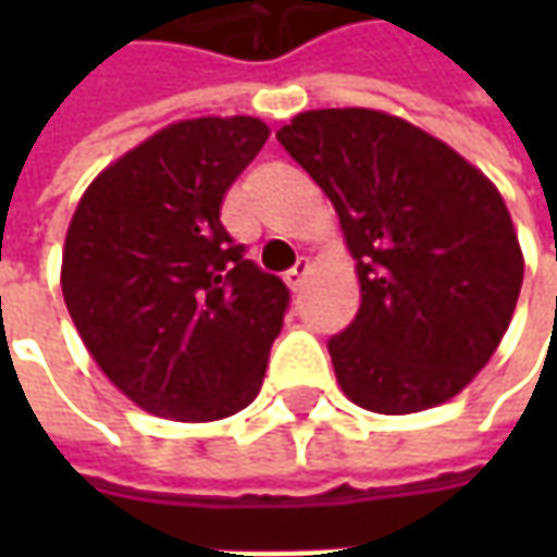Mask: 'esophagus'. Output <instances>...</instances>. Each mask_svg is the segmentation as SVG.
<instances>
[{"mask_svg":"<svg viewBox=\"0 0 557 557\" xmlns=\"http://www.w3.org/2000/svg\"><path fill=\"white\" fill-rule=\"evenodd\" d=\"M312 263L307 260V257H300L297 263H294V269H290L288 275H285V282H288L290 290H300L304 288V282H307V275H310Z\"/></svg>","mask_w":557,"mask_h":557,"instance_id":"obj_1","label":"esophagus"}]
</instances>
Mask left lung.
<instances>
[{"mask_svg":"<svg viewBox=\"0 0 557 557\" xmlns=\"http://www.w3.org/2000/svg\"><path fill=\"white\" fill-rule=\"evenodd\" d=\"M356 260L359 312L329 341L341 391L377 416L459 396L508 332L524 253L499 188L437 136L372 108L278 129Z\"/></svg>","mask_w":557,"mask_h":557,"instance_id":"8db88e82","label":"left lung"}]
</instances>
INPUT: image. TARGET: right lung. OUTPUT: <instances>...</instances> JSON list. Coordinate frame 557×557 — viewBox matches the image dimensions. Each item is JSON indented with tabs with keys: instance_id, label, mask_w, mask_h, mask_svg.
Listing matches in <instances>:
<instances>
[{
	"instance_id": "1",
	"label": "right lung",
	"mask_w": 557,
	"mask_h": 557,
	"mask_svg": "<svg viewBox=\"0 0 557 557\" xmlns=\"http://www.w3.org/2000/svg\"><path fill=\"white\" fill-rule=\"evenodd\" d=\"M267 139L245 114L176 120L76 203L64 304L98 369L151 416L220 421L260 394L288 288L245 260L220 210Z\"/></svg>"
}]
</instances>
